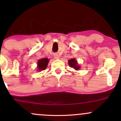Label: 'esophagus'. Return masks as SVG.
Returning a JSON list of instances; mask_svg holds the SVG:
<instances>
[{
	"instance_id": "obj_1",
	"label": "esophagus",
	"mask_w": 121,
	"mask_h": 121,
	"mask_svg": "<svg viewBox=\"0 0 121 121\" xmlns=\"http://www.w3.org/2000/svg\"><path fill=\"white\" fill-rule=\"evenodd\" d=\"M54 57H55V59H59L60 56L57 55V54H55V55H54Z\"/></svg>"
}]
</instances>
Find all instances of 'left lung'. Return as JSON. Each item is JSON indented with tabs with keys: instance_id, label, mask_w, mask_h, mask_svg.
<instances>
[{
	"instance_id": "left-lung-1",
	"label": "left lung",
	"mask_w": 121,
	"mask_h": 121,
	"mask_svg": "<svg viewBox=\"0 0 121 121\" xmlns=\"http://www.w3.org/2000/svg\"><path fill=\"white\" fill-rule=\"evenodd\" d=\"M69 65L70 67H73L76 69V70H78L80 69V66L78 65H77V61L76 60V59H72L69 60L68 61Z\"/></svg>"
}]
</instances>
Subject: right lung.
I'll use <instances>...</instances> for the list:
<instances>
[{"instance_id":"right-lung-1","label":"right lung","mask_w":121,"mask_h":121,"mask_svg":"<svg viewBox=\"0 0 121 121\" xmlns=\"http://www.w3.org/2000/svg\"><path fill=\"white\" fill-rule=\"evenodd\" d=\"M48 62H49V60L47 58H43V59H40L38 60L37 62V65H38L39 70H45L46 69L47 65H48Z\"/></svg>"}]
</instances>
